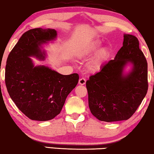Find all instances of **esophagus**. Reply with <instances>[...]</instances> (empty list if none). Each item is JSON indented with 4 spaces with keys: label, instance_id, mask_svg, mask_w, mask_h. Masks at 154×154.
Listing matches in <instances>:
<instances>
[{
    "label": "esophagus",
    "instance_id": "esophagus-1",
    "mask_svg": "<svg viewBox=\"0 0 154 154\" xmlns=\"http://www.w3.org/2000/svg\"><path fill=\"white\" fill-rule=\"evenodd\" d=\"M85 83H86V80L85 78H81V79H79V83L80 85H85Z\"/></svg>",
    "mask_w": 154,
    "mask_h": 154
}]
</instances>
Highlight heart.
Instances as JSON below:
<instances>
[{
  "instance_id": "b5f03b06",
  "label": "heart",
  "mask_w": 154,
  "mask_h": 154,
  "mask_svg": "<svg viewBox=\"0 0 154 154\" xmlns=\"http://www.w3.org/2000/svg\"><path fill=\"white\" fill-rule=\"evenodd\" d=\"M100 45L101 43L100 41H96L94 43H92L87 47L83 48V50H81L79 52L78 56L81 59L87 58L88 57L91 56L92 54H94L100 48ZM109 53H110V50L108 48H103L99 50L97 53L95 54V56L88 63V69L90 71H96L97 69H98L101 65L103 64V62L108 58Z\"/></svg>"
}]
</instances>
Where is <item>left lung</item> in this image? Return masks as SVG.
Returning a JSON list of instances; mask_svg holds the SVG:
<instances>
[{"mask_svg":"<svg viewBox=\"0 0 154 154\" xmlns=\"http://www.w3.org/2000/svg\"><path fill=\"white\" fill-rule=\"evenodd\" d=\"M123 45L114 60L86 82L90 110L101 121L129 119L148 90V64L137 38L125 34ZM128 62L133 63L134 69L124 77L122 70Z\"/></svg>","mask_w":154,"mask_h":154,"instance_id":"obj_1","label":"left lung"}]
</instances>
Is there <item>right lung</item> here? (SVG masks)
Instances as JSON below:
<instances>
[{"label": "right lung", "instance_id": "right-lung-1", "mask_svg": "<svg viewBox=\"0 0 154 154\" xmlns=\"http://www.w3.org/2000/svg\"><path fill=\"white\" fill-rule=\"evenodd\" d=\"M56 35L54 29H30L23 33L8 57L5 73L8 92L17 108L31 120L54 119L79 82L78 73L62 75L44 66H34L29 57L43 59L39 46Z\"/></svg>", "mask_w": 154, "mask_h": 154}]
</instances>
